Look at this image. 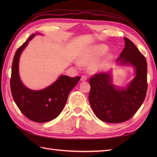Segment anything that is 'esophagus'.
<instances>
[{
  "mask_svg": "<svg viewBox=\"0 0 157 157\" xmlns=\"http://www.w3.org/2000/svg\"><path fill=\"white\" fill-rule=\"evenodd\" d=\"M87 79V76L86 75H82L81 78V80L82 81H86Z\"/></svg>",
  "mask_w": 157,
  "mask_h": 157,
  "instance_id": "esophagus-1",
  "label": "esophagus"
}]
</instances>
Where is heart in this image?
I'll return each instance as SVG.
<instances>
[{
	"label": "heart",
	"mask_w": 157,
	"mask_h": 157,
	"mask_svg": "<svg viewBox=\"0 0 157 157\" xmlns=\"http://www.w3.org/2000/svg\"><path fill=\"white\" fill-rule=\"evenodd\" d=\"M109 47L105 44H100L86 50L79 56V61L84 65L91 64L105 55L107 52ZM97 65L94 66V69H97Z\"/></svg>",
	"instance_id": "b5f03b06"
}]
</instances>
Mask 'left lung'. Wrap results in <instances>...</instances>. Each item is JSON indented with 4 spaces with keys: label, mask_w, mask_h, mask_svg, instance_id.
I'll use <instances>...</instances> for the list:
<instances>
[{
    "label": "left lung",
    "mask_w": 157,
    "mask_h": 157,
    "mask_svg": "<svg viewBox=\"0 0 157 157\" xmlns=\"http://www.w3.org/2000/svg\"><path fill=\"white\" fill-rule=\"evenodd\" d=\"M124 40L125 48L117 61L132 65L136 73L128 87L115 88L109 73H95L89 79L90 104L96 116L107 123H122L131 119L142 105L147 92L146 59L130 40Z\"/></svg>",
    "instance_id": "1"
}]
</instances>
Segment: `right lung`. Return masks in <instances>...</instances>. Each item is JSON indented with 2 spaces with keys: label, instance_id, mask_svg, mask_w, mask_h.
Returning <instances> with one entry per match:
<instances>
[{
  "label": "right lung",
  "instance_id": "obj_1",
  "mask_svg": "<svg viewBox=\"0 0 157 157\" xmlns=\"http://www.w3.org/2000/svg\"><path fill=\"white\" fill-rule=\"evenodd\" d=\"M34 36L32 34L17 50L13 60L10 86L13 100L23 114L33 121L44 123L59 115L69 92L78 84L80 77L61 75L51 86L39 91L32 90L23 86L19 75V59L23 50Z\"/></svg>",
  "mask_w": 157,
  "mask_h": 157
}]
</instances>
